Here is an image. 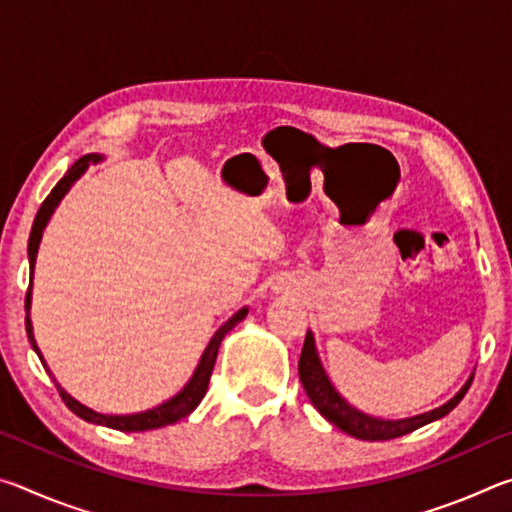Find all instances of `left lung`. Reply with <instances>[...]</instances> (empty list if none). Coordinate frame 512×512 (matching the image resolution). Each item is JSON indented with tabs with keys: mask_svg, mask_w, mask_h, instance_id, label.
Listing matches in <instances>:
<instances>
[{
	"mask_svg": "<svg viewBox=\"0 0 512 512\" xmlns=\"http://www.w3.org/2000/svg\"><path fill=\"white\" fill-rule=\"evenodd\" d=\"M298 375L302 381V388H305L307 397L311 400V404L316 406L318 413L332 424H336L341 431L350 433V436L359 438V440H393V438L406 436V433L420 429V427H424V424H429L433 420L445 418V415L463 400L467 388L472 386V379H474V377H470V381H467L461 391H458L447 404L440 406V409H433L429 413L415 415V418H406V420L370 418V415L352 409V406L334 391V386L329 384L325 370L318 361L314 334L311 332H307L305 345H302L300 361H298Z\"/></svg>",
	"mask_w": 512,
	"mask_h": 512,
	"instance_id": "left-lung-1",
	"label": "left lung"
}]
</instances>
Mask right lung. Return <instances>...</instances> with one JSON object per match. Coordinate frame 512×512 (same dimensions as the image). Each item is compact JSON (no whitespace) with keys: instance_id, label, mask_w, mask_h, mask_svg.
I'll list each match as a JSON object with an SVG mask.
<instances>
[{"instance_id":"obj_1","label":"right lung","mask_w":512,"mask_h":512,"mask_svg":"<svg viewBox=\"0 0 512 512\" xmlns=\"http://www.w3.org/2000/svg\"><path fill=\"white\" fill-rule=\"evenodd\" d=\"M99 155H83V158L76 160L72 164V169H69L63 178L58 180V185L51 189V194L42 201L40 210L36 214V221H33V228H31V237H29V266H31V282H33V266H36V255H38V246H40V239H42V230H45V225L49 221V216L54 214L56 205L60 203V198L67 194V189L72 187V183L76 178L81 176V173L90 167L92 162H97ZM31 282H29V289H27V298H24V309H27V334H29V341H31V348L38 352V357L42 361V366L47 368L45 359H42V354L36 345V339H33V327H31V318H29V309H31ZM248 309H239L235 316H232L228 323H225L219 332L212 336L210 345H207L201 363H198V368L194 372V377L189 379V384L180 391L176 397H171L169 402H164L160 406H155L151 411H144V413H135V415H101L97 411L88 409V406H83L74 400L72 395H67L63 388H58L60 397H63V402L67 404V409L79 415L85 422H92V424H103V427H110V429H117V431H146V429H160V427H167V424H173L178 420L187 418L189 413H192L198 402L203 400L205 393H207V384H210V377H212V370H214V363H216V354H219V345L223 341V336L230 332L232 327L241 320L246 318ZM51 375V372H49Z\"/></svg>"}]
</instances>
